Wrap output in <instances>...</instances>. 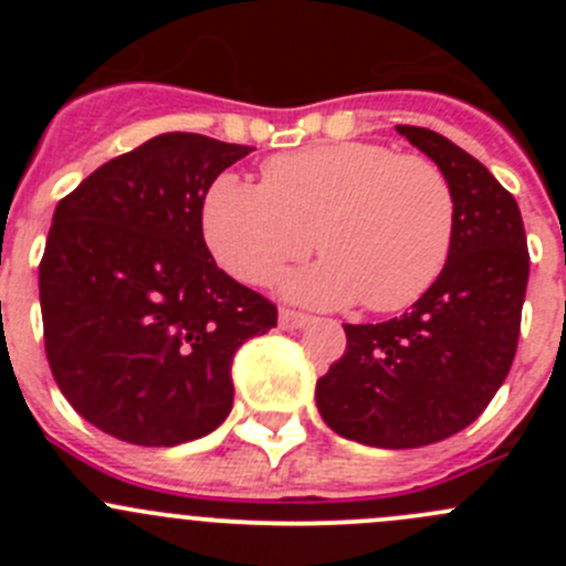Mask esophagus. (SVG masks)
I'll return each mask as SVG.
<instances>
[{
    "mask_svg": "<svg viewBox=\"0 0 566 566\" xmlns=\"http://www.w3.org/2000/svg\"><path fill=\"white\" fill-rule=\"evenodd\" d=\"M306 323H310V315H304V312H295V310L279 312V328L293 331V328H301V325H306Z\"/></svg>",
    "mask_w": 566,
    "mask_h": 566,
    "instance_id": "1",
    "label": "esophagus"
}]
</instances>
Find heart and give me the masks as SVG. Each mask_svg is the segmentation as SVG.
Here are the masks:
<instances>
[{
	"label": "heart",
	"instance_id": "heart-1",
	"mask_svg": "<svg viewBox=\"0 0 566 566\" xmlns=\"http://www.w3.org/2000/svg\"><path fill=\"white\" fill-rule=\"evenodd\" d=\"M454 191L436 161L378 142H328L268 158L262 186L216 177L202 232L216 260L268 284L315 249V265L284 276L301 304L373 312L416 304L441 276L454 241Z\"/></svg>",
	"mask_w": 566,
	"mask_h": 566
}]
</instances>
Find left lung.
I'll return each mask as SVG.
<instances>
[{
    "mask_svg": "<svg viewBox=\"0 0 566 566\" xmlns=\"http://www.w3.org/2000/svg\"><path fill=\"white\" fill-rule=\"evenodd\" d=\"M397 134L452 182L449 260L402 317L345 325V356L315 389L336 436L378 449L438 443L488 408L515 358L528 284L515 197L447 136L416 125H397Z\"/></svg>",
    "mask_w": 566,
    "mask_h": 566,
    "instance_id": "left-lung-1",
    "label": "left lung"
}]
</instances>
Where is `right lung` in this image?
Returning a JSON list of instances; mask_svg holds the SVG:
<instances>
[{
    "label": "right lung",
    "mask_w": 566,
    "mask_h": 566,
    "mask_svg": "<svg viewBox=\"0 0 566 566\" xmlns=\"http://www.w3.org/2000/svg\"><path fill=\"white\" fill-rule=\"evenodd\" d=\"M254 147L161 134L60 199L40 260L45 358L78 416L136 447H177L232 410V356L276 306L205 247L213 180Z\"/></svg>",
    "instance_id": "right-lung-1"
}]
</instances>
